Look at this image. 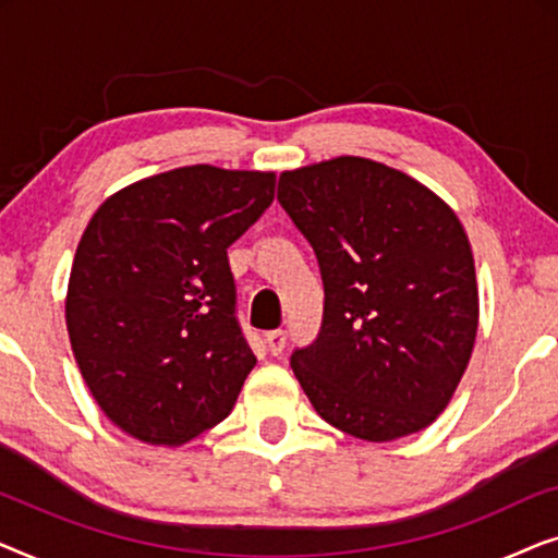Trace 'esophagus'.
Here are the masks:
<instances>
[{"label": "esophagus", "instance_id": "esophagus-1", "mask_svg": "<svg viewBox=\"0 0 558 558\" xmlns=\"http://www.w3.org/2000/svg\"><path fill=\"white\" fill-rule=\"evenodd\" d=\"M266 348H269L274 355H279L281 350L287 348V330H271V332H266Z\"/></svg>", "mask_w": 558, "mask_h": 558}]
</instances>
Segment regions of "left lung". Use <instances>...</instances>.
Segmentation results:
<instances>
[{"mask_svg": "<svg viewBox=\"0 0 558 558\" xmlns=\"http://www.w3.org/2000/svg\"><path fill=\"white\" fill-rule=\"evenodd\" d=\"M277 197L325 284L317 338L289 357L312 407L365 441L429 426L477 332L475 262L452 208L363 157L284 172Z\"/></svg>", "mask_w": 558, "mask_h": 558, "instance_id": "left-lung-1", "label": "left lung"}]
</instances>
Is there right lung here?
Wrapping results in <instances>:
<instances>
[{
	"label": "right lung",
	"mask_w": 558,
	"mask_h": 558,
	"mask_svg": "<svg viewBox=\"0 0 558 558\" xmlns=\"http://www.w3.org/2000/svg\"><path fill=\"white\" fill-rule=\"evenodd\" d=\"M271 172L193 165L94 213L75 251L65 323L106 416L149 445H182L231 414L256 355L235 315L228 246L274 201Z\"/></svg>",
	"instance_id": "obj_1"
}]
</instances>
